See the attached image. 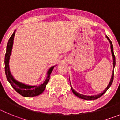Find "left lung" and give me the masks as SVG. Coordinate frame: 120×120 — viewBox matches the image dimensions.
Returning <instances> with one entry per match:
<instances>
[{
  "instance_id": "left-lung-1",
  "label": "left lung",
  "mask_w": 120,
  "mask_h": 120,
  "mask_svg": "<svg viewBox=\"0 0 120 120\" xmlns=\"http://www.w3.org/2000/svg\"><path fill=\"white\" fill-rule=\"evenodd\" d=\"M106 38H107V40L109 41V43H110V45H111V54H112V59H113V69H114V68H115V66H116V57H115V56H114V50H113V45H112V42L111 41V40H109V38L106 35ZM113 79H114V70H113L112 71V76H111V80L110 82H109V84H108V86L105 88V89H104L102 92H101V93H99V94H97V95H92V96H89V95H82V94H80L79 93L77 92H76L75 90H74L72 88L71 85V83H70V86H71V90H72L73 93L76 96H77L79 98H81V99H85V100H94V99H97L98 98H99V97H101L102 95H104L106 92L107 91L108 89L109 88V87L111 86V85H112V82H113Z\"/></svg>"
}]
</instances>
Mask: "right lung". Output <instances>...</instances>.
Listing matches in <instances>:
<instances>
[{
	"label": "right lung",
	"instance_id": "obj_1",
	"mask_svg": "<svg viewBox=\"0 0 120 120\" xmlns=\"http://www.w3.org/2000/svg\"><path fill=\"white\" fill-rule=\"evenodd\" d=\"M15 31H16V30H15L13 34L12 35V36L9 40L7 47H6V54H5V57H4V70H5L6 78L11 85V86L13 87V89L22 96L24 97H36V96H38L42 94L44 90H45L47 84L48 83L49 80H50V75H51L54 68L56 66H53L49 69L47 73V76L46 79L44 82L43 83L41 84L40 85H29L23 83H21L16 80L11 74L9 65L10 56H11V53H12Z\"/></svg>",
	"mask_w": 120,
	"mask_h": 120
}]
</instances>
